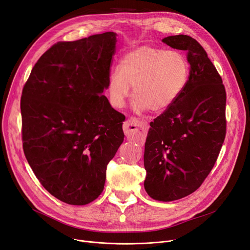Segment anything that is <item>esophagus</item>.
I'll use <instances>...</instances> for the list:
<instances>
[{"label":"esophagus","mask_w":250,"mask_h":250,"mask_svg":"<svg viewBox=\"0 0 250 250\" xmlns=\"http://www.w3.org/2000/svg\"><path fill=\"white\" fill-rule=\"evenodd\" d=\"M148 129L147 123L138 118H129L124 125V131L128 139L138 140L144 136Z\"/></svg>","instance_id":"obj_1"}]
</instances>
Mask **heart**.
<instances>
[{
	"label": "heart",
	"instance_id": "b5f03b06",
	"mask_svg": "<svg viewBox=\"0 0 250 250\" xmlns=\"http://www.w3.org/2000/svg\"><path fill=\"white\" fill-rule=\"evenodd\" d=\"M190 66L177 51L141 46L122 57L107 84V95L114 108H123L133 86V108L142 112H164L185 91Z\"/></svg>",
	"mask_w": 250,
	"mask_h": 250
}]
</instances>
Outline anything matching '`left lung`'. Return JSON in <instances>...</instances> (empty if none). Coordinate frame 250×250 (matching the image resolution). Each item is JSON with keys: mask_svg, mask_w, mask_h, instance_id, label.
Instances as JSON below:
<instances>
[{"mask_svg": "<svg viewBox=\"0 0 250 250\" xmlns=\"http://www.w3.org/2000/svg\"><path fill=\"white\" fill-rule=\"evenodd\" d=\"M162 42L187 52L189 81L178 101L150 123L144 187L151 198L173 201L196 191L208 176L226 137V90L199 42L184 35Z\"/></svg>", "mask_w": 250, "mask_h": 250, "instance_id": "obj_1", "label": "left lung"}]
</instances>
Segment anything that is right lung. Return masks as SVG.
Wrapping results in <instances>:
<instances>
[{
  "mask_svg": "<svg viewBox=\"0 0 250 250\" xmlns=\"http://www.w3.org/2000/svg\"><path fill=\"white\" fill-rule=\"evenodd\" d=\"M116 34L59 42L32 68L21 96L23 151L51 195L84 205L104 189L106 168L124 142L125 115L103 95Z\"/></svg>",
  "mask_w": 250,
  "mask_h": 250,
  "instance_id": "obj_1",
  "label": "right lung"
}]
</instances>
